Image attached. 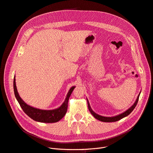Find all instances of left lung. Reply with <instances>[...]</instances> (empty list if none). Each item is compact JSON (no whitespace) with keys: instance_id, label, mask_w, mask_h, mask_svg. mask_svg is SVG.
Instances as JSON below:
<instances>
[{"instance_id":"8db88e82","label":"left lung","mask_w":153,"mask_h":153,"mask_svg":"<svg viewBox=\"0 0 153 153\" xmlns=\"http://www.w3.org/2000/svg\"><path fill=\"white\" fill-rule=\"evenodd\" d=\"M139 95H140V94L138 95L137 98V99H136L135 103H134L133 105H132L131 107H130L129 109L127 110V111H126V112H124V113L121 114H120V115H117V116H114V117H103V116H101V115H100L97 114L96 113H95V112L92 111V109L91 108L90 105V104H89V102H88V100H87L88 107V109H89L90 112H91V114H92V115H94V117L95 119H98V120H100V121H102V122H105V123H111V122H116V121L122 119L123 118L126 117V116H127L128 115H129V114L132 112V111L134 109V108L136 107V105H137V102H138Z\"/></svg>"}]
</instances>
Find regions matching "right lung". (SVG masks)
I'll list each match as a JSON object with an SVG mask.
<instances>
[{
	"label": "right lung",
	"mask_w": 153,
	"mask_h": 153,
	"mask_svg": "<svg viewBox=\"0 0 153 153\" xmlns=\"http://www.w3.org/2000/svg\"><path fill=\"white\" fill-rule=\"evenodd\" d=\"M75 87H71L68 94L66 95L65 100L62 106L59 108L51 111H45V110H41L36 108L33 107H30L24 102L20 97L19 94L17 92V90L16 85V79L14 78V91L15 97L17 100L19 102L20 106L21 107L23 111L25 112L29 117L34 120L41 122V123H56L59 120L62 119L66 113L67 108H68V102L69 98L72 93L73 90H74Z\"/></svg>",
	"instance_id": "1"
}]
</instances>
